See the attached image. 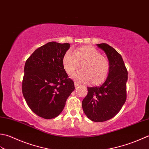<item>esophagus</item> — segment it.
<instances>
[{
    "instance_id": "1",
    "label": "esophagus",
    "mask_w": 149,
    "mask_h": 149,
    "mask_svg": "<svg viewBox=\"0 0 149 149\" xmlns=\"http://www.w3.org/2000/svg\"><path fill=\"white\" fill-rule=\"evenodd\" d=\"M80 86V84H79L78 83H77V82H76V81H74V86L75 87H78V86Z\"/></svg>"
}]
</instances>
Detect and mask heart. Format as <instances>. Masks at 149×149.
<instances>
[{
    "mask_svg": "<svg viewBox=\"0 0 149 149\" xmlns=\"http://www.w3.org/2000/svg\"><path fill=\"white\" fill-rule=\"evenodd\" d=\"M63 65L67 73L71 74L80 68L82 69L72 74L76 80L81 82L98 85L107 78L111 70L109 60L104 57L100 51L92 46H81L74 51L68 50L62 60Z\"/></svg>",
    "mask_w": 149,
    "mask_h": 149,
    "instance_id": "1",
    "label": "heart"
}]
</instances>
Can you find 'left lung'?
Returning <instances> with one entry per match:
<instances>
[{"instance_id": "1", "label": "left lung", "mask_w": 149, "mask_h": 149, "mask_svg": "<svg viewBox=\"0 0 149 149\" xmlns=\"http://www.w3.org/2000/svg\"><path fill=\"white\" fill-rule=\"evenodd\" d=\"M97 45L107 54L111 70L102 86L87 87L82 108L91 120L102 122L116 116L125 104L128 72L122 57L113 47L105 43Z\"/></svg>"}]
</instances>
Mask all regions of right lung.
<instances>
[{
  "label": "right lung",
  "mask_w": 149,
  "mask_h": 149,
  "mask_svg": "<svg viewBox=\"0 0 149 149\" xmlns=\"http://www.w3.org/2000/svg\"><path fill=\"white\" fill-rule=\"evenodd\" d=\"M68 43L50 42L36 49L27 59L22 80V94L31 110L44 119L58 116L74 90L63 65Z\"/></svg>",
  "instance_id": "1"
}]
</instances>
